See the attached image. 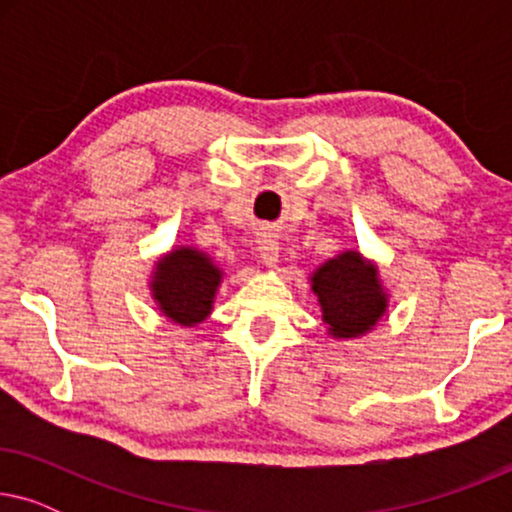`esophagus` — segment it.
<instances>
[{
  "label": "esophagus",
  "mask_w": 512,
  "mask_h": 512,
  "mask_svg": "<svg viewBox=\"0 0 512 512\" xmlns=\"http://www.w3.org/2000/svg\"><path fill=\"white\" fill-rule=\"evenodd\" d=\"M256 251H258V258H261V263L265 265V268H277L279 242H277V237L270 233V230H261V233H258Z\"/></svg>",
  "instance_id": "obj_1"
}]
</instances>
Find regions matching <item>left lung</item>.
Segmentation results:
<instances>
[{"mask_svg": "<svg viewBox=\"0 0 512 512\" xmlns=\"http://www.w3.org/2000/svg\"><path fill=\"white\" fill-rule=\"evenodd\" d=\"M310 286L333 340L363 338L387 317L389 291L380 268L361 251L347 249L328 258L310 275Z\"/></svg>", "mask_w": 512, "mask_h": 512, "instance_id": "8db88e82", "label": "left lung"}]
</instances>
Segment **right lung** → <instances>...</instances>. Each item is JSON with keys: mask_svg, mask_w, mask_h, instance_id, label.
I'll list each match as a JSON object with an SVG mask.
<instances>
[{"mask_svg": "<svg viewBox=\"0 0 512 512\" xmlns=\"http://www.w3.org/2000/svg\"><path fill=\"white\" fill-rule=\"evenodd\" d=\"M223 277L226 272L207 251L191 244H177L153 263L149 291L156 310L167 321L193 328L212 314Z\"/></svg>", "mask_w": 512, "mask_h": 512, "instance_id": "1", "label": "right lung"}]
</instances>
